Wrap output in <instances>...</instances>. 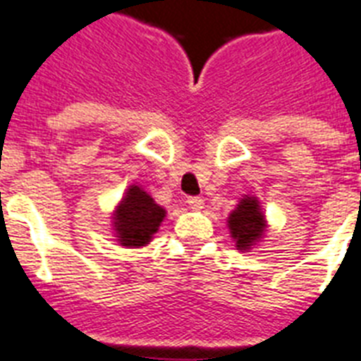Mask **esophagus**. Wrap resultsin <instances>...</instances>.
I'll use <instances>...</instances> for the list:
<instances>
[{
  "label": "esophagus",
  "instance_id": "obj_1",
  "mask_svg": "<svg viewBox=\"0 0 361 361\" xmlns=\"http://www.w3.org/2000/svg\"><path fill=\"white\" fill-rule=\"evenodd\" d=\"M187 204H189L190 209H195V211L204 209V200L200 198V196H190V198L187 200Z\"/></svg>",
  "mask_w": 361,
  "mask_h": 361
}]
</instances>
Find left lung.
I'll use <instances>...</instances> for the list:
<instances>
[{"label":"left lung","instance_id":"left-lung-1","mask_svg":"<svg viewBox=\"0 0 361 361\" xmlns=\"http://www.w3.org/2000/svg\"><path fill=\"white\" fill-rule=\"evenodd\" d=\"M227 227L237 250L246 251L255 246L266 231L264 213L260 209L259 200L255 196H244L227 218Z\"/></svg>","mask_w":361,"mask_h":361}]
</instances>
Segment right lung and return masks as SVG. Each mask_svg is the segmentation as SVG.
Returning <instances> with one entry per match:
<instances>
[{"label": "right lung", "instance_id": "right-lung-1", "mask_svg": "<svg viewBox=\"0 0 361 361\" xmlns=\"http://www.w3.org/2000/svg\"><path fill=\"white\" fill-rule=\"evenodd\" d=\"M165 209L157 205L139 185H130L114 213V231L121 246L141 247L152 240L165 218Z\"/></svg>", "mask_w": 361, "mask_h": 361}]
</instances>
